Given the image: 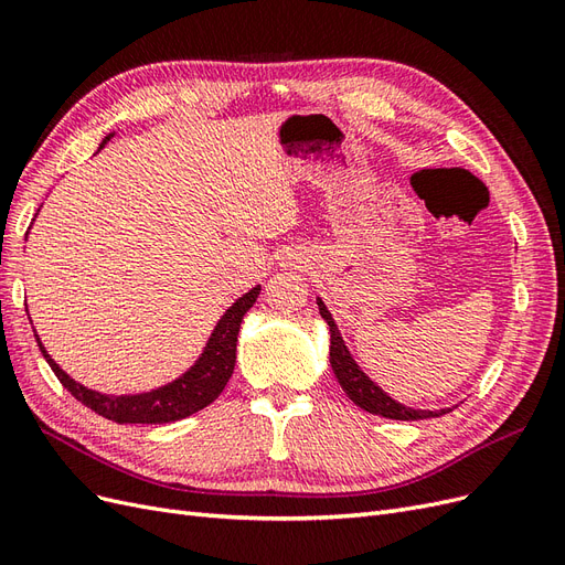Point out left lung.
Returning a JSON list of instances; mask_svg holds the SVG:
<instances>
[{
  "label": "left lung",
  "mask_w": 565,
  "mask_h": 565,
  "mask_svg": "<svg viewBox=\"0 0 565 565\" xmlns=\"http://www.w3.org/2000/svg\"><path fill=\"white\" fill-rule=\"evenodd\" d=\"M318 306H320V316L330 324V363L334 370V377L339 380L341 388L347 391V396L358 407H363L370 415H380L386 419H403V422L429 419V417H438V415L448 413V409H440V413H431V409H413V407H405V405L393 401L391 396H386V393L377 384H372V380L365 377L363 370H358V365L353 363V358L349 355V351L344 347V341H341V337H339V330H337L332 316L328 313V309H324L322 301H318Z\"/></svg>",
  "instance_id": "8db88e82"
}]
</instances>
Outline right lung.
I'll return each instance as SVG.
<instances>
[{
	"mask_svg": "<svg viewBox=\"0 0 565 565\" xmlns=\"http://www.w3.org/2000/svg\"><path fill=\"white\" fill-rule=\"evenodd\" d=\"M259 289L262 287L249 289V292L237 299L226 311V316L218 320L207 349H204L202 358L191 372H185L183 377L177 380L174 384L162 386L150 393H141V396H104V393L84 388L67 377V374L51 361V355L44 351L40 337H38V344L42 349V355L46 358L49 367L54 370V374L58 377V382L71 391L79 403L92 407L96 415L117 424L177 422L183 417H191L202 407H207L228 384L235 367L237 332H241L243 316L252 309L256 297H259Z\"/></svg>",
	"mask_w": 565,
	"mask_h": 565,
	"instance_id": "obj_1",
	"label": "right lung"
}]
</instances>
